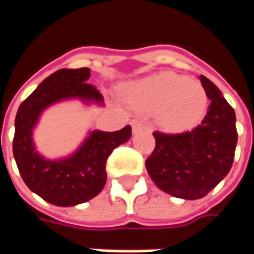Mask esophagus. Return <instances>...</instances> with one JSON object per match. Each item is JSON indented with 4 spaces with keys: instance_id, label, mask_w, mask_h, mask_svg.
<instances>
[{
    "instance_id": "obj_1",
    "label": "esophagus",
    "mask_w": 254,
    "mask_h": 254,
    "mask_svg": "<svg viewBox=\"0 0 254 254\" xmlns=\"http://www.w3.org/2000/svg\"><path fill=\"white\" fill-rule=\"evenodd\" d=\"M132 129L133 133H138L141 132V130H144V129H147V125H145L141 120L134 118V120H132Z\"/></svg>"
}]
</instances>
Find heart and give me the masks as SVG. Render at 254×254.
<instances>
[{"instance_id": "heart-1", "label": "heart", "mask_w": 254, "mask_h": 254, "mask_svg": "<svg viewBox=\"0 0 254 254\" xmlns=\"http://www.w3.org/2000/svg\"><path fill=\"white\" fill-rule=\"evenodd\" d=\"M127 96L144 110H158L160 127L171 132H182L197 125L208 103L201 84L171 72L159 73L134 84Z\"/></svg>"}]
</instances>
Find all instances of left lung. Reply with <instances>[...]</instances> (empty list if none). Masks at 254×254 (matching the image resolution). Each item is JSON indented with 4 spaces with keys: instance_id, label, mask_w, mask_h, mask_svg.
Returning a JSON list of instances; mask_svg holds the SVG:
<instances>
[{
    "instance_id": "left-lung-1",
    "label": "left lung",
    "mask_w": 254,
    "mask_h": 254,
    "mask_svg": "<svg viewBox=\"0 0 254 254\" xmlns=\"http://www.w3.org/2000/svg\"><path fill=\"white\" fill-rule=\"evenodd\" d=\"M200 81L211 100L207 116L190 132H154L155 149L145 167L160 190L185 200L201 198L229 174L238 133L234 109L205 76Z\"/></svg>"
}]
</instances>
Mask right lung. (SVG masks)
<instances>
[{
    "label": "right lung",
    "mask_w": 254,
    "mask_h": 254,
    "mask_svg": "<svg viewBox=\"0 0 254 254\" xmlns=\"http://www.w3.org/2000/svg\"><path fill=\"white\" fill-rule=\"evenodd\" d=\"M89 76L88 67L54 72L20 105L14 120L13 155L21 178L34 193L57 207L77 205L99 194L107 178L109 155L132 136L130 125L117 132L94 130L69 158L47 160L36 152L32 129L46 107L70 98L103 102L99 91L87 83Z\"/></svg>",
    "instance_id": "1"
}]
</instances>
